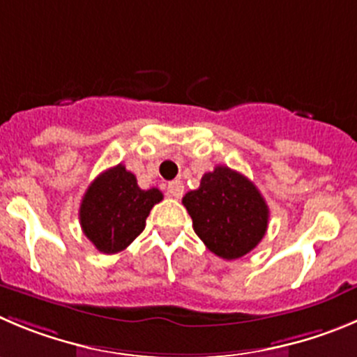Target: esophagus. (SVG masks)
Returning a JSON list of instances; mask_svg holds the SVG:
<instances>
[{
  "instance_id": "34e87169",
  "label": "esophagus",
  "mask_w": 357,
  "mask_h": 357,
  "mask_svg": "<svg viewBox=\"0 0 357 357\" xmlns=\"http://www.w3.org/2000/svg\"><path fill=\"white\" fill-rule=\"evenodd\" d=\"M183 192H185V186H183V183L179 181V179H174V181L169 183L167 194L171 195V197L179 199V197H181V195H183Z\"/></svg>"
}]
</instances>
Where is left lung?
Masks as SVG:
<instances>
[{
  "mask_svg": "<svg viewBox=\"0 0 357 357\" xmlns=\"http://www.w3.org/2000/svg\"><path fill=\"white\" fill-rule=\"evenodd\" d=\"M183 204L195 234L225 261L252 252L268 231L269 209L257 186L225 165L206 172L201 186L188 192Z\"/></svg>",
  "mask_w": 357,
  "mask_h": 357,
  "instance_id": "8db88e82",
  "label": "left lung"
}]
</instances>
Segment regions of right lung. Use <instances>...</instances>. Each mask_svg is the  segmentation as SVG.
Here are the masks:
<instances>
[{
	"label": "right lung",
	"instance_id": "add662e5",
	"mask_svg": "<svg viewBox=\"0 0 357 357\" xmlns=\"http://www.w3.org/2000/svg\"><path fill=\"white\" fill-rule=\"evenodd\" d=\"M163 199L158 188L141 190L125 165L103 171L86 190L79 208L82 232L102 254H118L146 227V218Z\"/></svg>",
	"mask_w": 357,
	"mask_h": 357
}]
</instances>
